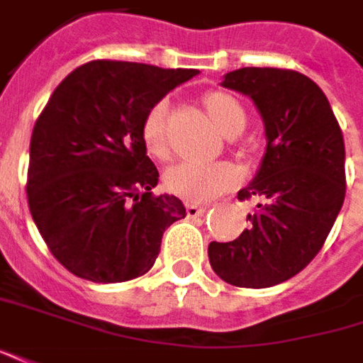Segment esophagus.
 I'll return each instance as SVG.
<instances>
[{"instance_id":"esophagus-1","label":"esophagus","mask_w":363,"mask_h":363,"mask_svg":"<svg viewBox=\"0 0 363 363\" xmlns=\"http://www.w3.org/2000/svg\"><path fill=\"white\" fill-rule=\"evenodd\" d=\"M207 209H209V206H199V203H194V201L186 203L187 217H199L201 213H206Z\"/></svg>"}]
</instances>
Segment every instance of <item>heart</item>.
<instances>
[{"instance_id": "1", "label": "heart", "mask_w": 363, "mask_h": 363, "mask_svg": "<svg viewBox=\"0 0 363 363\" xmlns=\"http://www.w3.org/2000/svg\"><path fill=\"white\" fill-rule=\"evenodd\" d=\"M206 106L215 124L225 134L241 132L245 126V110L231 94L211 92L206 96ZM167 104H154L144 118L142 136L150 154L166 157L169 152L167 140ZM241 182V172L229 162H179L166 172V186L172 194L189 201L213 199L225 189H231Z\"/></svg>"}]
</instances>
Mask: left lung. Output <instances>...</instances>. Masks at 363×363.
Returning <instances> with one entry per match:
<instances>
[{
  "instance_id": "8db88e82",
  "label": "left lung",
  "mask_w": 363,
  "mask_h": 363,
  "mask_svg": "<svg viewBox=\"0 0 363 363\" xmlns=\"http://www.w3.org/2000/svg\"><path fill=\"white\" fill-rule=\"evenodd\" d=\"M221 86L249 96L264 124V154L237 197H259L235 241L207 247L211 269L241 289H269L292 279L316 257L346 196L344 138L326 94L286 69L245 67Z\"/></svg>"
}]
</instances>
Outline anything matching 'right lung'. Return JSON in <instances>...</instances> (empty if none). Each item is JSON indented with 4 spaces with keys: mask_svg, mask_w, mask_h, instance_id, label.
<instances>
[{
    "mask_svg": "<svg viewBox=\"0 0 363 363\" xmlns=\"http://www.w3.org/2000/svg\"><path fill=\"white\" fill-rule=\"evenodd\" d=\"M196 69L126 61L82 65L35 122L27 201L55 259L91 282H124L156 262L162 235L186 217L176 196H154L156 166L142 136L150 108Z\"/></svg>",
    "mask_w": 363,
    "mask_h": 363,
    "instance_id": "right-lung-1",
    "label": "right lung"
}]
</instances>
